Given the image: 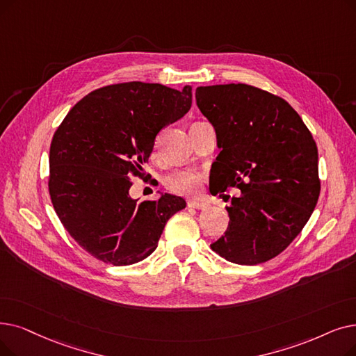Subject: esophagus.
<instances>
[{
  "instance_id": "obj_1",
  "label": "esophagus",
  "mask_w": 356,
  "mask_h": 356,
  "mask_svg": "<svg viewBox=\"0 0 356 356\" xmlns=\"http://www.w3.org/2000/svg\"><path fill=\"white\" fill-rule=\"evenodd\" d=\"M188 207L189 208H195V209H205V208H208V204L202 202V200L192 199V200H189V202H188Z\"/></svg>"
}]
</instances>
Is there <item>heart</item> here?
Here are the masks:
<instances>
[{
    "label": "heart",
    "mask_w": 356,
    "mask_h": 356,
    "mask_svg": "<svg viewBox=\"0 0 356 356\" xmlns=\"http://www.w3.org/2000/svg\"><path fill=\"white\" fill-rule=\"evenodd\" d=\"M200 177L199 173L191 172V170H179V172H175L165 179V186L183 196H193L200 191Z\"/></svg>",
    "instance_id": "b5f03b06"
}]
</instances>
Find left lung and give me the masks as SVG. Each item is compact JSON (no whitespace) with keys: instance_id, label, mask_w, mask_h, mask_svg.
Segmentation results:
<instances>
[{"instance_id":"left-lung-1","label":"left lung","mask_w":356,"mask_h":356,"mask_svg":"<svg viewBox=\"0 0 356 356\" xmlns=\"http://www.w3.org/2000/svg\"><path fill=\"white\" fill-rule=\"evenodd\" d=\"M196 104L221 149L211 170L212 193L241 191L225 208V234L211 249L237 265L261 264L286 249L317 205L313 135L288 102L253 86L197 87Z\"/></svg>"}]
</instances>
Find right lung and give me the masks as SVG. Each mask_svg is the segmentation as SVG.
<instances>
[{
  "instance_id": "right-lung-1",
  "label": "right lung",
  "mask_w": 356,
  "mask_h": 356,
  "mask_svg": "<svg viewBox=\"0 0 356 356\" xmlns=\"http://www.w3.org/2000/svg\"><path fill=\"white\" fill-rule=\"evenodd\" d=\"M181 91L141 81L97 88L76 103L49 149V193L70 236L104 264L128 266L157 249L170 216L186 207L176 195L138 202L132 176L144 173L156 136L186 115Z\"/></svg>"
}]
</instances>
